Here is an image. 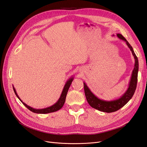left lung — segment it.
I'll use <instances>...</instances> for the list:
<instances>
[{"mask_svg":"<svg viewBox=\"0 0 147 147\" xmlns=\"http://www.w3.org/2000/svg\"><path fill=\"white\" fill-rule=\"evenodd\" d=\"M117 35L119 38L123 40L124 42H126L127 47L129 48L135 59L134 68L132 71L131 78L129 84V88H127V91L124 93V94L121 97H120V98L114 100L107 101L100 99L98 97H97L91 91L90 89H89L86 83L84 82L83 83L84 94H85L86 98L88 104H90V106L92 107V108L101 111V112L107 113L116 112V111L118 110L119 109L122 108L123 106L125 105L132 98L133 95H134L135 91L136 90L137 83L138 70H139V61H138L137 57L132 47L126 40V39L124 38L121 34H117Z\"/></svg>","mask_w":147,"mask_h":147,"instance_id":"left-lung-1","label":"left lung"}]
</instances>
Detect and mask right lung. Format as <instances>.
I'll list each match as a JSON object with an SVG mask.
<instances>
[{"label": "right lung", "mask_w": 147, "mask_h": 147, "mask_svg": "<svg viewBox=\"0 0 147 147\" xmlns=\"http://www.w3.org/2000/svg\"><path fill=\"white\" fill-rule=\"evenodd\" d=\"M74 80V77H71L70 78H69L67 81L65 86L63 88V92L61 93V95L59 97V100L57 101L56 103H55L54 105H53L52 106L50 107H47L45 109H33L32 107H30V106L26 105L24 102H23L22 101L20 98L19 97V96H18L16 91L15 90V89L14 87H13V90H14V92L15 93L16 96L18 97V98L21 102L22 103H23L25 107H26L29 110H30L31 112H32L34 113H40V114H46V113H51V112H56V111L60 110L62 107H63V106L64 105V103H65V98H66V96H67V93L68 92L69 90V88L70 86L71 83H72V81Z\"/></svg>", "instance_id": "obj_1"}]
</instances>
